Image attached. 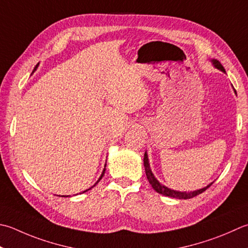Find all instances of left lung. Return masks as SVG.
<instances>
[{"label": "left lung", "mask_w": 248, "mask_h": 248, "mask_svg": "<svg viewBox=\"0 0 248 248\" xmlns=\"http://www.w3.org/2000/svg\"><path fill=\"white\" fill-rule=\"evenodd\" d=\"M213 64H214V66L216 67V69L220 70L222 72H225V69L224 66L221 65V63L218 61V60H212ZM234 92L236 93V91L234 89ZM144 168H145V172H146V176H147V179L150 185H152V187L156 190L158 193H160V195H163V196H167V197H171V198H176V199H191L193 197H196L198 195H200V193H202L203 191H205L206 189L210 187L212 184H210V185H207L206 187L204 188H201L199 189V190H196V191H190V192H182V191H176V190H172V189H170L168 187H166L164 185H162V184H160L157 178L155 177V175L152 172V170H150V167H149V162H148V156L147 154L145 153L144 155Z\"/></svg>", "instance_id": "obj_1"}]
</instances>
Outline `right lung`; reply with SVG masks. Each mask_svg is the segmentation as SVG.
<instances>
[{"label": "right lung", "mask_w": 248, "mask_h": 248, "mask_svg": "<svg viewBox=\"0 0 248 248\" xmlns=\"http://www.w3.org/2000/svg\"><path fill=\"white\" fill-rule=\"evenodd\" d=\"M37 66H38V63H37V64H36V66H35V67H34V71H35V70L37 69ZM34 71H33V72H34ZM105 167H106V164H105ZM104 173H105V168H104V170H103V172H102V174H101V176H100V178L98 179V182H96V183L94 184V185H93V186H92V187H94V186L96 185V184H98V183H99V182L101 181V179H102V177H103V175H104ZM92 187H91V188H92ZM91 188H89V189H91ZM89 189H87V190H85V191H82V192H86V191H88V190H89ZM63 197H64V196H63ZM66 197H69V196H66Z\"/></svg>", "instance_id": "add662e5"}]
</instances>
